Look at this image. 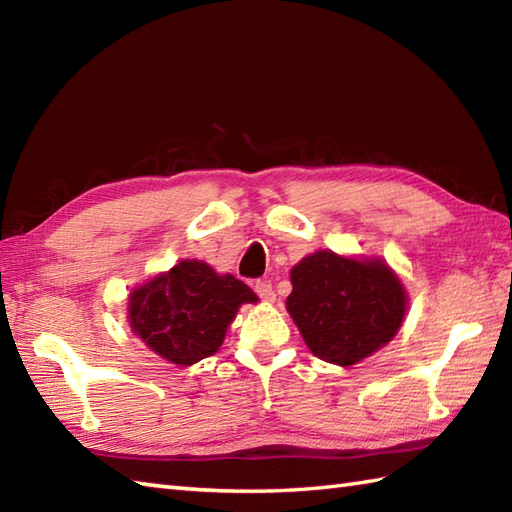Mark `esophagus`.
Returning <instances> with one entry per match:
<instances>
[{"label":"esophagus","instance_id":"1","mask_svg":"<svg viewBox=\"0 0 512 512\" xmlns=\"http://www.w3.org/2000/svg\"><path fill=\"white\" fill-rule=\"evenodd\" d=\"M255 292H257V295L262 297L264 301H275V290H273V284H270L268 279L257 281V284H255Z\"/></svg>","mask_w":512,"mask_h":512}]
</instances>
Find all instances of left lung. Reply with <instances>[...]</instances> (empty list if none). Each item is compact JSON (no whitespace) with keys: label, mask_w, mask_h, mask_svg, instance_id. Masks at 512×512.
Segmentation results:
<instances>
[{"label":"left lung","mask_w":512,"mask_h":512,"mask_svg":"<svg viewBox=\"0 0 512 512\" xmlns=\"http://www.w3.org/2000/svg\"><path fill=\"white\" fill-rule=\"evenodd\" d=\"M286 310L310 352L350 367L398 334L409 297L396 270L380 257L317 250L290 270Z\"/></svg>","instance_id":"1"}]
</instances>
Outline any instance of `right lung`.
I'll list each match as a JSON object with an SVG mask.
<instances>
[{
    "label": "right lung",
    "instance_id": "right-lung-1",
    "mask_svg": "<svg viewBox=\"0 0 512 512\" xmlns=\"http://www.w3.org/2000/svg\"><path fill=\"white\" fill-rule=\"evenodd\" d=\"M127 301L134 336L165 361L189 367L220 350L237 310L259 297L233 275L215 273L200 259H182L136 286Z\"/></svg>",
    "mask_w": 512,
    "mask_h": 512
}]
</instances>
